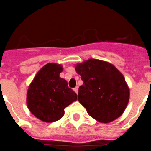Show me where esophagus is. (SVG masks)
<instances>
[{
	"instance_id": "1",
	"label": "esophagus",
	"mask_w": 151,
	"mask_h": 151,
	"mask_svg": "<svg viewBox=\"0 0 151 151\" xmlns=\"http://www.w3.org/2000/svg\"><path fill=\"white\" fill-rule=\"evenodd\" d=\"M73 90H74V91L76 92V94H78V86H77V87H76V88H73Z\"/></svg>"
}]
</instances>
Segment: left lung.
I'll list each match as a JSON object with an SVG mask.
<instances>
[{"mask_svg":"<svg viewBox=\"0 0 151 151\" xmlns=\"http://www.w3.org/2000/svg\"><path fill=\"white\" fill-rule=\"evenodd\" d=\"M83 85L78 100L92 118L104 123L120 116L129 100V89L122 73L113 64L89 59L76 66Z\"/></svg>","mask_w":151,"mask_h":151,"instance_id":"left-lung-1","label":"left lung"}]
</instances>
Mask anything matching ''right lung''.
<instances>
[{"instance_id":"1","label":"right lung","mask_w":151,"mask_h":151,"mask_svg":"<svg viewBox=\"0 0 151 151\" xmlns=\"http://www.w3.org/2000/svg\"><path fill=\"white\" fill-rule=\"evenodd\" d=\"M61 65L46 64L40 69L29 85L27 105L33 115L41 120L52 122L64 115V109L76 101L77 94L60 77Z\"/></svg>"}]
</instances>
